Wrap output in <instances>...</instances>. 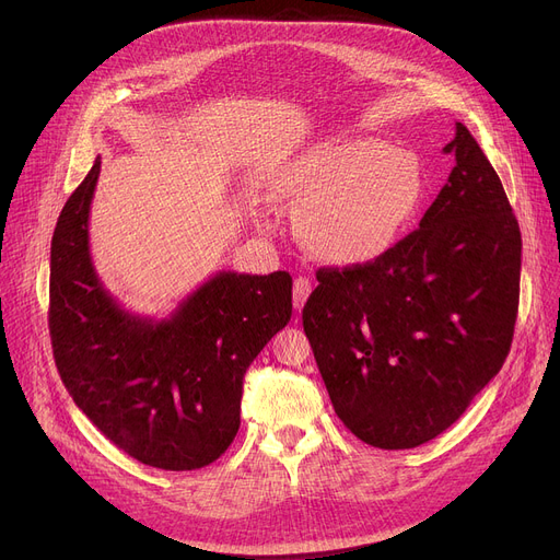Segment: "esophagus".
I'll use <instances>...</instances> for the list:
<instances>
[{
    "instance_id": "1",
    "label": "esophagus",
    "mask_w": 560,
    "mask_h": 560,
    "mask_svg": "<svg viewBox=\"0 0 560 560\" xmlns=\"http://www.w3.org/2000/svg\"><path fill=\"white\" fill-rule=\"evenodd\" d=\"M311 290H313V283L306 277L295 279V288H292V304H295V311L304 308V304L311 295Z\"/></svg>"
}]
</instances>
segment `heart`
<instances>
[{
	"instance_id": "b5f03b06",
	"label": "heart",
	"mask_w": 560,
	"mask_h": 560,
	"mask_svg": "<svg viewBox=\"0 0 560 560\" xmlns=\"http://www.w3.org/2000/svg\"><path fill=\"white\" fill-rule=\"evenodd\" d=\"M272 195L298 211L308 254L334 265L384 256L416 218L422 172L397 147L340 136L311 144L272 174Z\"/></svg>"
}]
</instances>
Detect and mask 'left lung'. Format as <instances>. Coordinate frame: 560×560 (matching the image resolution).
<instances>
[{
  "mask_svg": "<svg viewBox=\"0 0 560 560\" xmlns=\"http://www.w3.org/2000/svg\"><path fill=\"white\" fill-rule=\"evenodd\" d=\"M450 179L384 256L317 270L302 311L342 424L378 450L450 429L502 370L517 317L522 235L502 182L460 122Z\"/></svg>",
  "mask_w": 560,
  "mask_h": 560,
  "instance_id": "1",
  "label": "left lung"
}]
</instances>
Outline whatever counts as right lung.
Listing matches in <instances>:
<instances>
[{
    "label": "right lung",
    "mask_w": 560,
    "mask_h": 560,
    "mask_svg": "<svg viewBox=\"0 0 560 560\" xmlns=\"http://www.w3.org/2000/svg\"><path fill=\"white\" fill-rule=\"evenodd\" d=\"M100 165L54 229V361L74 404L115 447L170 472L197 469L238 433L245 372L288 325L292 279L222 270L163 319L122 308L97 277L88 238Z\"/></svg>",
    "instance_id": "obj_1"
}]
</instances>
